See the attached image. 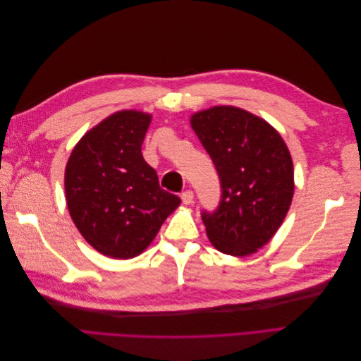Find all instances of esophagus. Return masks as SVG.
Wrapping results in <instances>:
<instances>
[{
    "instance_id": "obj_1",
    "label": "esophagus",
    "mask_w": 361,
    "mask_h": 361,
    "mask_svg": "<svg viewBox=\"0 0 361 361\" xmlns=\"http://www.w3.org/2000/svg\"><path fill=\"white\" fill-rule=\"evenodd\" d=\"M180 199H182L183 204H191L192 200H194V192L192 191H185V192H182Z\"/></svg>"
}]
</instances>
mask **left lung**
Returning <instances> with one entry per match:
<instances>
[{
	"instance_id": "1",
	"label": "left lung",
	"mask_w": 361,
	"mask_h": 361,
	"mask_svg": "<svg viewBox=\"0 0 361 361\" xmlns=\"http://www.w3.org/2000/svg\"><path fill=\"white\" fill-rule=\"evenodd\" d=\"M190 123L221 182L218 209L202 214L207 238L224 255H253L276 235L293 197L285 140L267 120L232 105L194 113Z\"/></svg>"
}]
</instances>
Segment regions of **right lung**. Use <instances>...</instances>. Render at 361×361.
Returning <instances> with one entry per match:
<instances>
[{
	"instance_id": "1",
	"label": "right lung",
	"mask_w": 361,
	"mask_h": 361,
	"mask_svg": "<svg viewBox=\"0 0 361 361\" xmlns=\"http://www.w3.org/2000/svg\"><path fill=\"white\" fill-rule=\"evenodd\" d=\"M152 114L122 110L76 143L64 171L76 228L101 255L133 259L149 247L180 199L159 187L141 154Z\"/></svg>"
}]
</instances>
